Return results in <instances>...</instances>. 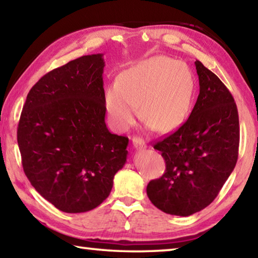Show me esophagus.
Segmentation results:
<instances>
[{
    "mask_svg": "<svg viewBox=\"0 0 258 258\" xmlns=\"http://www.w3.org/2000/svg\"><path fill=\"white\" fill-rule=\"evenodd\" d=\"M132 143H133V147L137 150H142V149H146V148H147L145 141H143L142 139L138 138V137H134L132 139Z\"/></svg>",
    "mask_w": 258,
    "mask_h": 258,
    "instance_id": "esophagus-1",
    "label": "esophagus"
}]
</instances>
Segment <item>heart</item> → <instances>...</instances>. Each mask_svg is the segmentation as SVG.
<instances>
[{"label":"heart","mask_w":258,"mask_h":258,"mask_svg":"<svg viewBox=\"0 0 258 258\" xmlns=\"http://www.w3.org/2000/svg\"><path fill=\"white\" fill-rule=\"evenodd\" d=\"M195 80L189 66L168 56H155L121 72L104 92V106L113 124L125 130L137 119L139 108L148 127L171 133L191 111Z\"/></svg>","instance_id":"heart-1"}]
</instances>
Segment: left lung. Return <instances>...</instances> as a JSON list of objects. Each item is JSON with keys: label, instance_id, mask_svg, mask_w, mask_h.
<instances>
[{"label": "left lung", "instance_id": "left-lung-1", "mask_svg": "<svg viewBox=\"0 0 258 258\" xmlns=\"http://www.w3.org/2000/svg\"><path fill=\"white\" fill-rule=\"evenodd\" d=\"M199 95L180 128L154 146L166 163L147 195L166 214L190 216L214 199L234 169L239 149V116L234 99L215 74L197 60Z\"/></svg>", "mask_w": 258, "mask_h": 258}]
</instances>
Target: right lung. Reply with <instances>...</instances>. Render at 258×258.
<instances>
[{
	"mask_svg": "<svg viewBox=\"0 0 258 258\" xmlns=\"http://www.w3.org/2000/svg\"><path fill=\"white\" fill-rule=\"evenodd\" d=\"M103 54L83 55L43 76L26 99L17 139L26 176L64 213L108 198L124 167L128 139L104 121Z\"/></svg>",
	"mask_w": 258,
	"mask_h": 258,
	"instance_id": "1",
	"label": "right lung"
}]
</instances>
